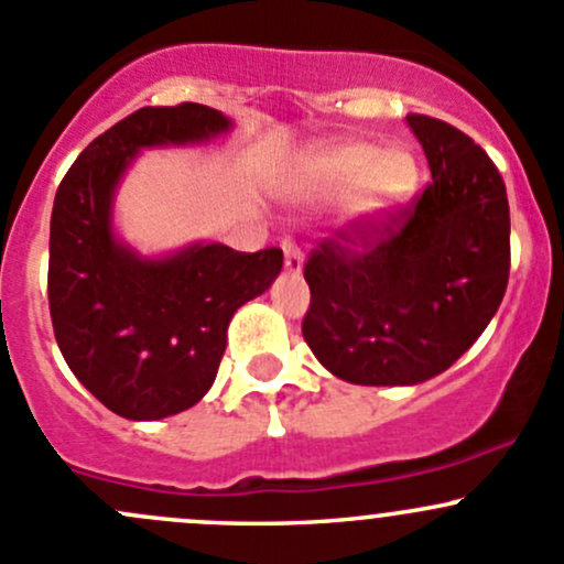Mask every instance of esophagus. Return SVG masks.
<instances>
[{"instance_id":"34e87169","label":"esophagus","mask_w":564,"mask_h":564,"mask_svg":"<svg viewBox=\"0 0 564 564\" xmlns=\"http://www.w3.org/2000/svg\"><path fill=\"white\" fill-rule=\"evenodd\" d=\"M283 264H286L289 275H300L302 267H305V259H302L294 242H283Z\"/></svg>"}]
</instances>
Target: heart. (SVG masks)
Listing matches in <instances>:
<instances>
[{
  "mask_svg": "<svg viewBox=\"0 0 564 564\" xmlns=\"http://www.w3.org/2000/svg\"><path fill=\"white\" fill-rule=\"evenodd\" d=\"M419 164L402 145L346 142L302 164L294 197L305 207H329L354 194V218L378 221L411 199Z\"/></svg>",
  "mask_w": 564,
  "mask_h": 564,
  "instance_id": "heart-1",
  "label": "heart"
}]
</instances>
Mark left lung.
I'll list each match as a JSON object with an SVG mask.
<instances>
[{
	"mask_svg": "<svg viewBox=\"0 0 564 564\" xmlns=\"http://www.w3.org/2000/svg\"><path fill=\"white\" fill-rule=\"evenodd\" d=\"M405 121L430 186L365 251L324 242L305 264V343L359 387H416L448 370L491 322L511 270L506 183L484 148L437 118Z\"/></svg>",
	"mask_w": 564,
	"mask_h": 564,
	"instance_id": "obj_1",
	"label": "left lung"
}]
</instances>
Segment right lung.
<instances>
[{
  "mask_svg": "<svg viewBox=\"0 0 564 564\" xmlns=\"http://www.w3.org/2000/svg\"><path fill=\"white\" fill-rule=\"evenodd\" d=\"M232 127L197 102L142 108L75 159L53 199L47 302L56 343L83 387L132 422L203 400L237 307L264 294L283 267L278 248L242 253L205 240L148 257L112 221L118 186L145 148L199 145Z\"/></svg>",
  "mask_w": 564,
  "mask_h": 564,
  "instance_id": "add662e5",
  "label": "right lung"
}]
</instances>
